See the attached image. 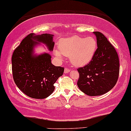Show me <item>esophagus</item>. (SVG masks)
Returning <instances> with one entry per match:
<instances>
[{"instance_id":"1","label":"esophagus","mask_w":131,"mask_h":131,"mask_svg":"<svg viewBox=\"0 0 131 131\" xmlns=\"http://www.w3.org/2000/svg\"><path fill=\"white\" fill-rule=\"evenodd\" d=\"M64 73H68V72H70V69L67 68H64Z\"/></svg>"}]
</instances>
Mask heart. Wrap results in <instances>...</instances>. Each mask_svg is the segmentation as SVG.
I'll list each match as a JSON object with an SVG mask.
<instances>
[{
    "label": "heart",
    "mask_w": 131,
    "mask_h": 131,
    "mask_svg": "<svg viewBox=\"0 0 131 131\" xmlns=\"http://www.w3.org/2000/svg\"><path fill=\"white\" fill-rule=\"evenodd\" d=\"M59 50L54 54L61 59L62 55L70 57V61L76 67H82L88 64L93 57L97 49V41L92 36L83 38L73 35L63 38L59 45Z\"/></svg>",
    "instance_id": "1"
}]
</instances>
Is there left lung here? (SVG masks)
Listing matches in <instances>:
<instances>
[{"mask_svg":"<svg viewBox=\"0 0 131 131\" xmlns=\"http://www.w3.org/2000/svg\"><path fill=\"white\" fill-rule=\"evenodd\" d=\"M97 48L89 63L78 71V86L85 94L100 96L112 89L118 81L119 62L115 49L100 31H94Z\"/></svg>","mask_w":131,"mask_h":131,"instance_id":"left-lung-1","label":"left lung"}]
</instances>
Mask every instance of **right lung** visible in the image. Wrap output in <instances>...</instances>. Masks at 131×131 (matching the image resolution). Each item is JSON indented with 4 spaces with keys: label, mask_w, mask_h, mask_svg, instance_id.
Listing matches in <instances>:
<instances>
[{
    "label": "right lung",
    "mask_w": 131,
    "mask_h": 131,
    "mask_svg": "<svg viewBox=\"0 0 131 131\" xmlns=\"http://www.w3.org/2000/svg\"><path fill=\"white\" fill-rule=\"evenodd\" d=\"M53 35L30 34L23 39L12 56V72L17 86L28 96L45 99L53 93L54 83L63 75L64 68L55 67L48 53L34 54L35 46L45 44L53 50Z\"/></svg>",
    "instance_id": "1"
}]
</instances>
